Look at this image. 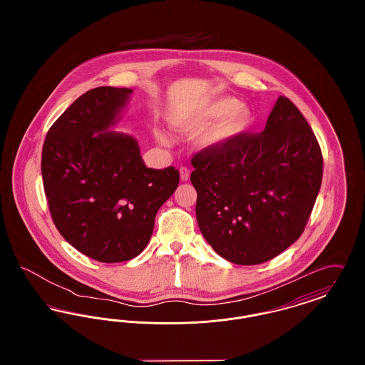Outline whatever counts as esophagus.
<instances>
[{
    "label": "esophagus",
    "mask_w": 365,
    "mask_h": 365,
    "mask_svg": "<svg viewBox=\"0 0 365 365\" xmlns=\"http://www.w3.org/2000/svg\"><path fill=\"white\" fill-rule=\"evenodd\" d=\"M179 174H180V179H182L183 182H186V180L190 178V170H189L187 167H180Z\"/></svg>",
    "instance_id": "esophagus-1"
}]
</instances>
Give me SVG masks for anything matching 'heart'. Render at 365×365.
I'll use <instances>...</instances> for the list:
<instances>
[{
	"instance_id": "1",
	"label": "heart",
	"mask_w": 365,
	"mask_h": 365,
	"mask_svg": "<svg viewBox=\"0 0 365 365\" xmlns=\"http://www.w3.org/2000/svg\"><path fill=\"white\" fill-rule=\"evenodd\" d=\"M253 123V112L234 97H217L191 110L175 112L171 124L176 130L197 133L208 125L198 138L202 148H222L240 138ZM164 142V138L160 137Z\"/></svg>"
}]
</instances>
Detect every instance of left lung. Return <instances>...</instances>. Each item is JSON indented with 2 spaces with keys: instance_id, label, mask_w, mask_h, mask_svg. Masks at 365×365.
Segmentation results:
<instances>
[{
  "instance_id": "left-lung-1",
  "label": "left lung",
  "mask_w": 365,
  "mask_h": 365,
  "mask_svg": "<svg viewBox=\"0 0 365 365\" xmlns=\"http://www.w3.org/2000/svg\"><path fill=\"white\" fill-rule=\"evenodd\" d=\"M198 227L240 265L277 257L299 238L322 186L323 156L311 125L280 96L265 128L191 158Z\"/></svg>"
}]
</instances>
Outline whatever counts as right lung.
Masks as SVG:
<instances>
[{"instance_id": "right-lung-1", "label": "right lung", "mask_w": 365, "mask_h": 365, "mask_svg": "<svg viewBox=\"0 0 365 365\" xmlns=\"http://www.w3.org/2000/svg\"><path fill=\"white\" fill-rule=\"evenodd\" d=\"M133 93L88 90L53 123L42 148V179L53 223L76 250L101 262L137 257L160 207L179 185L175 167L148 168L138 140L108 131Z\"/></svg>"}]
</instances>
